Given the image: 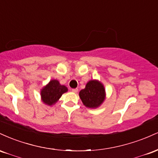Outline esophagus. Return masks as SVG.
<instances>
[{
    "label": "esophagus",
    "mask_w": 158,
    "mask_h": 158,
    "mask_svg": "<svg viewBox=\"0 0 158 158\" xmlns=\"http://www.w3.org/2000/svg\"><path fill=\"white\" fill-rule=\"evenodd\" d=\"M78 88H73V89H72V91L73 92V93H77L78 92Z\"/></svg>",
    "instance_id": "34e87169"
}]
</instances>
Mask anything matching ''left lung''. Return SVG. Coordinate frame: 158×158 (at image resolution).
<instances>
[{
  "mask_svg": "<svg viewBox=\"0 0 158 158\" xmlns=\"http://www.w3.org/2000/svg\"><path fill=\"white\" fill-rule=\"evenodd\" d=\"M79 97L84 106L90 108H97L106 99V90L100 81L90 80L84 89L80 90Z\"/></svg>",
  "mask_w": 158,
  "mask_h": 158,
  "instance_id": "8db88e82",
  "label": "left lung"
}]
</instances>
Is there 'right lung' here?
<instances>
[{
	"instance_id": "right-lung-1",
	"label": "right lung",
	"mask_w": 158,
	"mask_h": 158,
	"mask_svg": "<svg viewBox=\"0 0 158 158\" xmlns=\"http://www.w3.org/2000/svg\"><path fill=\"white\" fill-rule=\"evenodd\" d=\"M68 91V88L61 85L56 79L50 81L41 90V97L43 102L48 106L55 104L64 93Z\"/></svg>"
}]
</instances>
